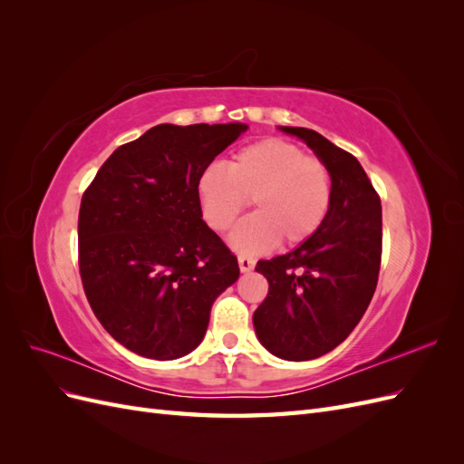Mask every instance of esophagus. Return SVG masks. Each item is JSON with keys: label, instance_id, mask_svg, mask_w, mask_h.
Masks as SVG:
<instances>
[{"label": "esophagus", "instance_id": "obj_1", "mask_svg": "<svg viewBox=\"0 0 464 464\" xmlns=\"http://www.w3.org/2000/svg\"><path fill=\"white\" fill-rule=\"evenodd\" d=\"M237 265H240V271L242 273H249V271H254L256 259H251L247 256H237Z\"/></svg>", "mask_w": 464, "mask_h": 464}]
</instances>
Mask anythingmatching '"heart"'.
Returning <instances> with one entry per match:
<instances>
[{
  "mask_svg": "<svg viewBox=\"0 0 464 464\" xmlns=\"http://www.w3.org/2000/svg\"><path fill=\"white\" fill-rule=\"evenodd\" d=\"M333 195L327 164L283 139H265L237 150L228 168L210 164L198 179L201 217L215 232L228 230L249 201L256 215L242 220L230 244L263 254L283 240L298 246L319 230Z\"/></svg>",
  "mask_w": 464,
  "mask_h": 464,
  "instance_id": "obj_1",
  "label": "heart"
}]
</instances>
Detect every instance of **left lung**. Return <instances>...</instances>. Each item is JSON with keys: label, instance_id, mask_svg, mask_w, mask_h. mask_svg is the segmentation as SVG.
<instances>
[{"label": "left lung", "instance_id": "1", "mask_svg": "<svg viewBox=\"0 0 464 464\" xmlns=\"http://www.w3.org/2000/svg\"><path fill=\"white\" fill-rule=\"evenodd\" d=\"M280 130L305 141L333 179L319 230L290 254L256 266L269 280L254 314L259 343L278 358L304 362L339 346L368 310L382 266V201L353 154L314 130Z\"/></svg>", "mask_w": 464, "mask_h": 464}]
</instances>
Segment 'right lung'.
<instances>
[{"label": "right lung", "mask_w": 464, "mask_h": 464, "mask_svg": "<svg viewBox=\"0 0 464 464\" xmlns=\"http://www.w3.org/2000/svg\"><path fill=\"white\" fill-rule=\"evenodd\" d=\"M246 123H160L118 147L82 193L79 271L102 327L131 353L176 360L203 341L240 266L210 230L198 179Z\"/></svg>", "instance_id": "add662e5"}]
</instances>
